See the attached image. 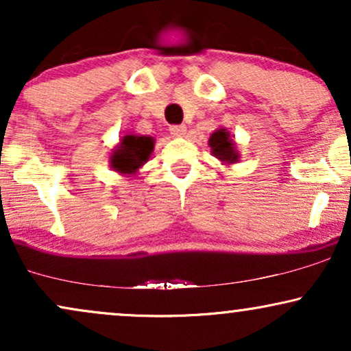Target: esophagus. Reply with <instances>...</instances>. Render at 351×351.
<instances>
[{"instance_id": "esophagus-1", "label": "esophagus", "mask_w": 351, "mask_h": 351, "mask_svg": "<svg viewBox=\"0 0 351 351\" xmlns=\"http://www.w3.org/2000/svg\"><path fill=\"white\" fill-rule=\"evenodd\" d=\"M170 132L173 137H183L186 134V126L184 124H175L170 128Z\"/></svg>"}]
</instances>
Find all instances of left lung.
Listing matches in <instances>:
<instances>
[{
    "instance_id": "1",
    "label": "left lung",
    "mask_w": 351,
    "mask_h": 351,
    "mask_svg": "<svg viewBox=\"0 0 351 351\" xmlns=\"http://www.w3.org/2000/svg\"><path fill=\"white\" fill-rule=\"evenodd\" d=\"M208 145L212 149V155L219 158L221 163L230 165V163H234L239 158L232 136H230V132L225 128H220V130L212 132L210 139H208Z\"/></svg>"
}]
</instances>
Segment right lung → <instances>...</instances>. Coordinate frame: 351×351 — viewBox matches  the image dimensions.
I'll return each mask as SVG.
<instances>
[{"instance_id":"obj_1","label":"right lung","mask_w":351,"mask_h":351,"mask_svg":"<svg viewBox=\"0 0 351 351\" xmlns=\"http://www.w3.org/2000/svg\"><path fill=\"white\" fill-rule=\"evenodd\" d=\"M154 144L155 141L150 136H124L110 157V167L123 175H134L150 158Z\"/></svg>"}]
</instances>
